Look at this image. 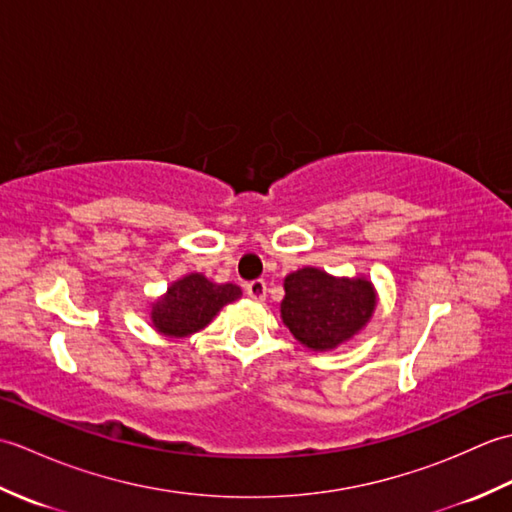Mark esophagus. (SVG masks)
<instances>
[{
	"mask_svg": "<svg viewBox=\"0 0 512 512\" xmlns=\"http://www.w3.org/2000/svg\"><path fill=\"white\" fill-rule=\"evenodd\" d=\"M246 292H248L250 299L264 301V299H266V281H264V279L250 281V284H246Z\"/></svg>",
	"mask_w": 512,
	"mask_h": 512,
	"instance_id": "34e87169",
	"label": "esophagus"
}]
</instances>
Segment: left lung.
<instances>
[{
	"label": "left lung",
	"mask_w": 512,
	"mask_h": 512,
	"mask_svg": "<svg viewBox=\"0 0 512 512\" xmlns=\"http://www.w3.org/2000/svg\"><path fill=\"white\" fill-rule=\"evenodd\" d=\"M281 321L312 352H330L372 321L378 292L365 275L336 277L303 266L284 279Z\"/></svg>",
	"instance_id": "left-lung-1"
}]
</instances>
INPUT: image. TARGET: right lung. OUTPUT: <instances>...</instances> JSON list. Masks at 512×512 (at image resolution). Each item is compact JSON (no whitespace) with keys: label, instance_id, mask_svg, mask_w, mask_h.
<instances>
[{"label":"right lung","instance_id":"add662e5","mask_svg":"<svg viewBox=\"0 0 512 512\" xmlns=\"http://www.w3.org/2000/svg\"><path fill=\"white\" fill-rule=\"evenodd\" d=\"M239 297L242 288L235 284H215L202 273H189L149 303L151 328L167 339H187L204 330L217 312Z\"/></svg>","mask_w":512,"mask_h":512}]
</instances>
